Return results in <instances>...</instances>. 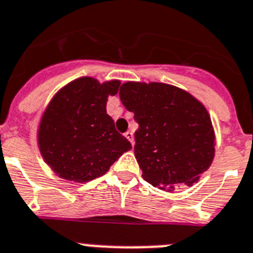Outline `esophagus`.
Wrapping results in <instances>:
<instances>
[{
  "mask_svg": "<svg viewBox=\"0 0 253 253\" xmlns=\"http://www.w3.org/2000/svg\"><path fill=\"white\" fill-rule=\"evenodd\" d=\"M125 136H126V139L130 141L131 145H133V133L131 132V131H127V132H125Z\"/></svg>",
  "mask_w": 253,
  "mask_h": 253,
  "instance_id": "1",
  "label": "esophagus"
}]
</instances>
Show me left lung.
<instances>
[{"label":"left lung","instance_id":"1","mask_svg":"<svg viewBox=\"0 0 253 253\" xmlns=\"http://www.w3.org/2000/svg\"><path fill=\"white\" fill-rule=\"evenodd\" d=\"M120 97L139 123L133 149L143 179L169 190L198 181L215 157L205 105L179 87L158 82H126Z\"/></svg>","mask_w":253,"mask_h":253}]
</instances>
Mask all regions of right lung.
Instances as JSON below:
<instances>
[{
	"label": "right lung",
	"instance_id": "right-lung-1",
	"mask_svg": "<svg viewBox=\"0 0 253 253\" xmlns=\"http://www.w3.org/2000/svg\"><path fill=\"white\" fill-rule=\"evenodd\" d=\"M120 84L81 77L51 99L40 122L38 146L59 177L76 182L100 177L132 148L107 113L108 96H114Z\"/></svg>",
	"mask_w": 253,
	"mask_h": 253
}]
</instances>
